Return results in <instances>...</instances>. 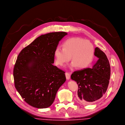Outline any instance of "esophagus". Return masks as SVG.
<instances>
[{
  "instance_id": "obj_1",
  "label": "esophagus",
  "mask_w": 125,
  "mask_h": 125,
  "mask_svg": "<svg viewBox=\"0 0 125 125\" xmlns=\"http://www.w3.org/2000/svg\"><path fill=\"white\" fill-rule=\"evenodd\" d=\"M65 76H66V78L67 80H69L70 79V77H71V74L69 73H65Z\"/></svg>"
}]
</instances>
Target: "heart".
<instances>
[{
    "mask_svg": "<svg viewBox=\"0 0 125 125\" xmlns=\"http://www.w3.org/2000/svg\"><path fill=\"white\" fill-rule=\"evenodd\" d=\"M63 48L58 46L55 49L56 63L63 65L69 61L71 57L73 61L70 67L77 66L79 69L88 67L93 61L94 55V45L89 41L80 38H72L66 40Z\"/></svg>",
    "mask_w": 125,
    "mask_h": 125,
    "instance_id": "heart-1",
    "label": "heart"
}]
</instances>
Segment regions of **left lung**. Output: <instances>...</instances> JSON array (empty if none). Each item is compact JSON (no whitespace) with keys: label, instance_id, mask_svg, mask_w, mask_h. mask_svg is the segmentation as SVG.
Wrapping results in <instances>:
<instances>
[{"label":"left lung","instance_id":"1","mask_svg":"<svg viewBox=\"0 0 125 125\" xmlns=\"http://www.w3.org/2000/svg\"><path fill=\"white\" fill-rule=\"evenodd\" d=\"M94 55L98 60L92 68L74 72L71 79L78 85L77 99L85 104L100 99L107 90L111 75L109 60L105 53L96 47Z\"/></svg>","mask_w":125,"mask_h":125}]
</instances>
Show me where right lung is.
<instances>
[{
  "mask_svg": "<svg viewBox=\"0 0 125 125\" xmlns=\"http://www.w3.org/2000/svg\"><path fill=\"white\" fill-rule=\"evenodd\" d=\"M67 34L54 32L42 35L20 52L13 69L16 89L29 105L50 106L65 80V72L53 64L59 41Z\"/></svg>",
  "mask_w": 125,
  "mask_h": 125,
  "instance_id": "right-lung-1",
  "label": "right lung"
}]
</instances>
